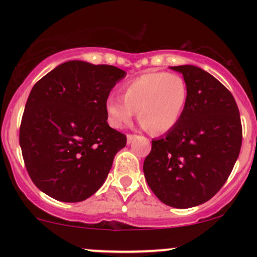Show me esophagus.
Masks as SVG:
<instances>
[{
  "mask_svg": "<svg viewBox=\"0 0 257 257\" xmlns=\"http://www.w3.org/2000/svg\"><path fill=\"white\" fill-rule=\"evenodd\" d=\"M135 138H137V135H134V134H128V135H126V143H128V144L133 143V140H134Z\"/></svg>",
  "mask_w": 257,
  "mask_h": 257,
  "instance_id": "esophagus-1",
  "label": "esophagus"
}]
</instances>
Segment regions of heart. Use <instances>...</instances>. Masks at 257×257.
I'll return each instance as SVG.
<instances>
[{"mask_svg": "<svg viewBox=\"0 0 257 257\" xmlns=\"http://www.w3.org/2000/svg\"><path fill=\"white\" fill-rule=\"evenodd\" d=\"M122 96H108L105 108L108 123L122 128L135 113L152 133H166L179 123L187 102V83L176 72L151 71L125 82Z\"/></svg>", "mask_w": 257, "mask_h": 257, "instance_id": "heart-1", "label": "heart"}]
</instances>
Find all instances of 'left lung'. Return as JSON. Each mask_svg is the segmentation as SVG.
Segmentation results:
<instances>
[{"label":"left lung","instance_id":"obj_1","mask_svg":"<svg viewBox=\"0 0 257 257\" xmlns=\"http://www.w3.org/2000/svg\"><path fill=\"white\" fill-rule=\"evenodd\" d=\"M170 69L184 76L187 102L178 124L152 140L144 174L162 203L186 209L225 185L240 152L241 122L231 91L214 76L193 65Z\"/></svg>","mask_w":257,"mask_h":257}]
</instances>
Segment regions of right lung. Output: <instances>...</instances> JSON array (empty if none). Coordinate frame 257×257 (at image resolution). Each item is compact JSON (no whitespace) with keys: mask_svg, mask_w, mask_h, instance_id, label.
I'll return each mask as SVG.
<instances>
[{"mask_svg":"<svg viewBox=\"0 0 257 257\" xmlns=\"http://www.w3.org/2000/svg\"><path fill=\"white\" fill-rule=\"evenodd\" d=\"M126 75L111 65L72 60L34 85L26 101L19 143L37 188L60 202L89 198L101 187L124 134L107 124L105 104Z\"/></svg>","mask_w":257,"mask_h":257,"instance_id":"right-lung-1","label":"right lung"}]
</instances>
